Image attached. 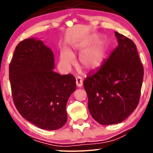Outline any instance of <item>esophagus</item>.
<instances>
[{
	"label": "esophagus",
	"mask_w": 153,
	"mask_h": 153,
	"mask_svg": "<svg viewBox=\"0 0 153 153\" xmlns=\"http://www.w3.org/2000/svg\"><path fill=\"white\" fill-rule=\"evenodd\" d=\"M76 84L77 87H81L83 85V81L80 76H77L76 78Z\"/></svg>",
	"instance_id": "1"
}]
</instances>
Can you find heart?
<instances>
[{
  "label": "heart",
  "instance_id": "obj_1",
  "mask_svg": "<svg viewBox=\"0 0 153 153\" xmlns=\"http://www.w3.org/2000/svg\"><path fill=\"white\" fill-rule=\"evenodd\" d=\"M97 40V37H93L77 46L76 49L81 53L79 63L81 68L85 71L97 70L105 61L107 45L103 40L96 42ZM60 58L61 64L66 68H70L74 63V56L69 50H61Z\"/></svg>",
  "mask_w": 153,
  "mask_h": 153
}]
</instances>
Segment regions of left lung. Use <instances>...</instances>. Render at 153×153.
Segmentation results:
<instances>
[{
	"label": "left lung",
	"instance_id": "obj_1",
	"mask_svg": "<svg viewBox=\"0 0 153 153\" xmlns=\"http://www.w3.org/2000/svg\"><path fill=\"white\" fill-rule=\"evenodd\" d=\"M118 46L95 72L83 81L89 111L100 124H118L137 107L143 68L137 46L128 37L115 32Z\"/></svg>",
	"mask_w": 153,
	"mask_h": 153
}]
</instances>
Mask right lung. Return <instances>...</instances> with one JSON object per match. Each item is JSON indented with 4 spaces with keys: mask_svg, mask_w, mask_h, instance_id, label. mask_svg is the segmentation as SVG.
I'll use <instances>...</instances> for the list:
<instances>
[{
    "mask_svg": "<svg viewBox=\"0 0 153 153\" xmlns=\"http://www.w3.org/2000/svg\"><path fill=\"white\" fill-rule=\"evenodd\" d=\"M54 67L53 51L35 38L18 44L9 67L16 109L26 120L47 130L65 124L67 102L76 90L74 76L60 75L53 70Z\"/></svg>",
    "mask_w": 153,
    "mask_h": 153,
    "instance_id": "add662e5",
    "label": "right lung"
}]
</instances>
